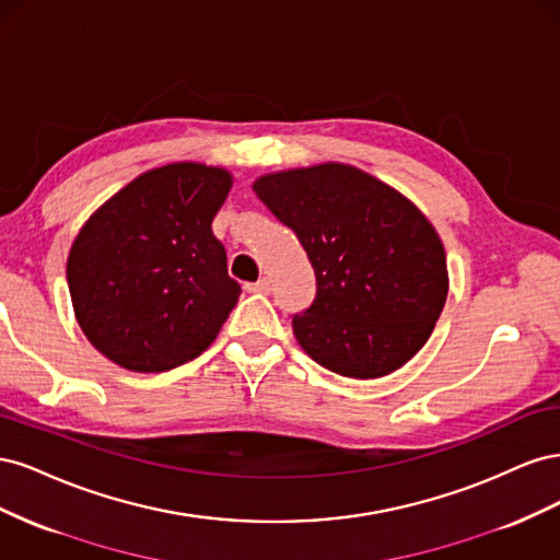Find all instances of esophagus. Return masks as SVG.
<instances>
[{"label": "esophagus", "mask_w": 560, "mask_h": 560, "mask_svg": "<svg viewBox=\"0 0 560 560\" xmlns=\"http://www.w3.org/2000/svg\"><path fill=\"white\" fill-rule=\"evenodd\" d=\"M245 290H247L249 294H268V292H270V282H268L266 278H261V280H257V282H247Z\"/></svg>", "instance_id": "34e87169"}]
</instances>
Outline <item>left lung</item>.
I'll return each mask as SVG.
<instances>
[{"label": "left lung", "instance_id": "8db88e82", "mask_svg": "<svg viewBox=\"0 0 560 560\" xmlns=\"http://www.w3.org/2000/svg\"><path fill=\"white\" fill-rule=\"evenodd\" d=\"M315 270L299 346L348 378H381L428 343L448 294L442 241L409 198L346 163L264 175L252 186Z\"/></svg>", "mask_w": 560, "mask_h": 560}]
</instances>
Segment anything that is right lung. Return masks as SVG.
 Returning <instances> with one entry per match:
<instances>
[{
    "label": "right lung",
    "instance_id": "1",
    "mask_svg": "<svg viewBox=\"0 0 560 560\" xmlns=\"http://www.w3.org/2000/svg\"><path fill=\"white\" fill-rule=\"evenodd\" d=\"M231 184L224 167H154L83 224L67 284L81 331L107 360L159 374L214 341L241 296L212 233Z\"/></svg>",
    "mask_w": 560,
    "mask_h": 560
}]
</instances>
